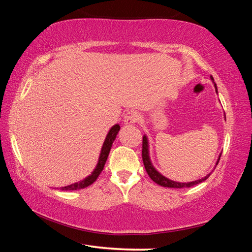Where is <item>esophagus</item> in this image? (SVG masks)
Masks as SVG:
<instances>
[{"mask_svg": "<svg viewBox=\"0 0 252 252\" xmlns=\"http://www.w3.org/2000/svg\"><path fill=\"white\" fill-rule=\"evenodd\" d=\"M139 120H140V113L136 112L134 110L127 111L125 118H123V121H125L126 125H132V123H136Z\"/></svg>", "mask_w": 252, "mask_h": 252, "instance_id": "obj_1", "label": "esophagus"}]
</instances>
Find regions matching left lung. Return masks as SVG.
<instances>
[{"instance_id": "8db88e82", "label": "left lung", "mask_w": 252, "mask_h": 252, "mask_svg": "<svg viewBox=\"0 0 252 252\" xmlns=\"http://www.w3.org/2000/svg\"><path fill=\"white\" fill-rule=\"evenodd\" d=\"M211 80H213L212 76H211ZM215 87H216V91H217L216 83H215ZM217 92H218V91H217ZM142 160H143L144 168H146V171L149 174V177L151 178V180H153L156 183H158L159 186L165 187V188H190V187H193L195 185H198V183L202 182L204 180H207L209 176H210V173H209L208 176H206L202 179H199V180H195V181H192V182H187V183L186 182L185 183L176 182V181H172V180H170V179L163 177L161 173L158 172L157 170L153 168V165L151 163L150 158H149V146H148V139H147L146 135H144L143 139H142ZM219 160H220V158L218 159V161H217V164H218Z\"/></svg>"}]
</instances>
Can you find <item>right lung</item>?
<instances>
[{
	"mask_svg": "<svg viewBox=\"0 0 252 252\" xmlns=\"http://www.w3.org/2000/svg\"><path fill=\"white\" fill-rule=\"evenodd\" d=\"M119 130H120V126L116 125L111 127L108 135H106V138L104 140V143H103V147H102V150L100 153V158H99V161H97V164L94 169V171L92 172V174H90L88 178H85L84 180L80 181V182H76L73 183V185H70V186H66V187H62L61 190H80V189H84V188H87L89 186H91L93 182H94L97 177L100 176V173L102 172V170L104 168V164L106 162V159H108V156L110 153L111 150V147H112V143L114 140L117 138V134Z\"/></svg>",
	"mask_w": 252,
	"mask_h": 252,
	"instance_id": "1",
	"label": "right lung"
}]
</instances>
